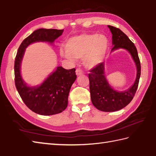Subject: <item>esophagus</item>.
Masks as SVG:
<instances>
[{"instance_id": "1", "label": "esophagus", "mask_w": 156, "mask_h": 156, "mask_svg": "<svg viewBox=\"0 0 156 156\" xmlns=\"http://www.w3.org/2000/svg\"><path fill=\"white\" fill-rule=\"evenodd\" d=\"M76 75H77V76H79V75H82L83 74V71L81 69H76Z\"/></svg>"}]
</instances>
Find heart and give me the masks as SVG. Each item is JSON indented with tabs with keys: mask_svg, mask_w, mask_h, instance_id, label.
<instances>
[{
	"mask_svg": "<svg viewBox=\"0 0 156 156\" xmlns=\"http://www.w3.org/2000/svg\"><path fill=\"white\" fill-rule=\"evenodd\" d=\"M109 44L108 38L104 34H83L69 39L66 50H60V55L67 58H83L85 66L92 69L103 61Z\"/></svg>",
	"mask_w": 156,
	"mask_h": 156,
	"instance_id": "b5f03b06",
	"label": "heart"
}]
</instances>
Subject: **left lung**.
<instances>
[{
	"label": "left lung",
	"mask_w": 156,
	"mask_h": 156,
	"mask_svg": "<svg viewBox=\"0 0 156 156\" xmlns=\"http://www.w3.org/2000/svg\"><path fill=\"white\" fill-rule=\"evenodd\" d=\"M108 26L112 34L114 47L112 51L119 48L128 50L136 66V77L134 84L124 91L114 90L107 81L104 75V62L90 71L89 81L92 104L99 110L114 112L127 106L135 96L141 75V64L135 44L129 40L128 36L119 28L111 25Z\"/></svg>",
	"instance_id": "obj_1"
}]
</instances>
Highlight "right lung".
<instances>
[{
    "instance_id": "1",
    "label": "right lung",
    "mask_w": 156,
    "mask_h": 156,
    "mask_svg": "<svg viewBox=\"0 0 156 156\" xmlns=\"http://www.w3.org/2000/svg\"><path fill=\"white\" fill-rule=\"evenodd\" d=\"M62 32L63 30L43 28L34 31L22 42L15 57L14 71L16 88L25 104L31 111L41 115H53L66 109L70 90L77 78L75 69L67 70L58 66L39 86L30 87L21 75V60L25 48L30 44L36 42L53 43Z\"/></svg>"
}]
</instances>
